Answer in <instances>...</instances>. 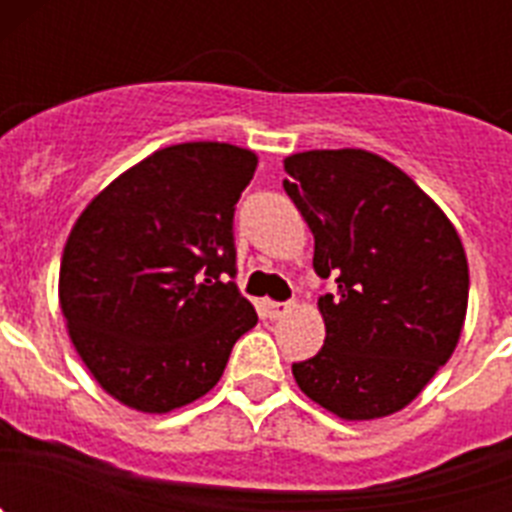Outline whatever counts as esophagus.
<instances>
[{
	"mask_svg": "<svg viewBox=\"0 0 512 512\" xmlns=\"http://www.w3.org/2000/svg\"><path fill=\"white\" fill-rule=\"evenodd\" d=\"M264 310L266 315H269L271 320H277V318H284L287 312H292V302H264Z\"/></svg>",
	"mask_w": 512,
	"mask_h": 512,
	"instance_id": "obj_1",
	"label": "esophagus"
}]
</instances>
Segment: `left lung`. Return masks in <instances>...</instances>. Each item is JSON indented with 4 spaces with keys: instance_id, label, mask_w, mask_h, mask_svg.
Listing matches in <instances>:
<instances>
[{
    "instance_id": "obj_1",
    "label": "left lung",
    "mask_w": 512,
    "mask_h": 512,
    "mask_svg": "<svg viewBox=\"0 0 512 512\" xmlns=\"http://www.w3.org/2000/svg\"><path fill=\"white\" fill-rule=\"evenodd\" d=\"M284 192L315 235L325 343L292 364L300 390L343 420L392 415L454 354L469 300L451 220L405 171L361 148L284 158Z\"/></svg>"
}]
</instances>
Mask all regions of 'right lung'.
Masks as SVG:
<instances>
[{"mask_svg": "<svg viewBox=\"0 0 512 512\" xmlns=\"http://www.w3.org/2000/svg\"><path fill=\"white\" fill-rule=\"evenodd\" d=\"M259 158L230 143L161 148L87 205L63 248L58 297L102 390L140 413L200 400L259 320L238 292L235 202Z\"/></svg>", "mask_w": 512, "mask_h": 512, "instance_id": "obj_1", "label": "right lung"}]
</instances>
